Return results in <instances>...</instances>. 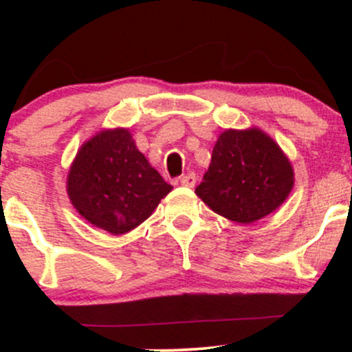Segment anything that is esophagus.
Masks as SVG:
<instances>
[{
  "mask_svg": "<svg viewBox=\"0 0 352 352\" xmlns=\"http://www.w3.org/2000/svg\"><path fill=\"white\" fill-rule=\"evenodd\" d=\"M180 185H184V187H195V184H197V177H195V173H187V175H182L180 177Z\"/></svg>",
  "mask_w": 352,
  "mask_h": 352,
  "instance_id": "34e87169",
  "label": "esophagus"
}]
</instances>
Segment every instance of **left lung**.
<instances>
[{
    "label": "left lung",
    "instance_id": "obj_1",
    "mask_svg": "<svg viewBox=\"0 0 352 352\" xmlns=\"http://www.w3.org/2000/svg\"><path fill=\"white\" fill-rule=\"evenodd\" d=\"M294 172L288 157L260 129L221 132L195 193L218 215L253 223L288 199Z\"/></svg>",
    "mask_w": 352,
    "mask_h": 352
}]
</instances>
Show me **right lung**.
Segmentation results:
<instances>
[{
	"label": "right lung",
	"instance_id": "1",
	"mask_svg": "<svg viewBox=\"0 0 352 352\" xmlns=\"http://www.w3.org/2000/svg\"><path fill=\"white\" fill-rule=\"evenodd\" d=\"M170 190L127 129L84 142L67 173V195L79 215L112 235L139 227Z\"/></svg>",
	"mask_w": 352,
	"mask_h": 352
}]
</instances>
